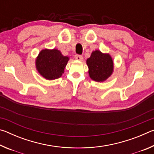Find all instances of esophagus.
Masks as SVG:
<instances>
[{"label": "esophagus", "instance_id": "34e87169", "mask_svg": "<svg viewBox=\"0 0 154 154\" xmlns=\"http://www.w3.org/2000/svg\"><path fill=\"white\" fill-rule=\"evenodd\" d=\"M75 58L77 60H79V61H82L83 60V56H81V55H78V54H77V55L75 56Z\"/></svg>", "mask_w": 154, "mask_h": 154}]
</instances>
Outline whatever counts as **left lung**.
<instances>
[{
	"instance_id": "1",
	"label": "left lung",
	"mask_w": 154,
	"mask_h": 154,
	"mask_svg": "<svg viewBox=\"0 0 154 154\" xmlns=\"http://www.w3.org/2000/svg\"><path fill=\"white\" fill-rule=\"evenodd\" d=\"M86 63L89 69L91 79L98 82L107 79L113 71V62L109 54H103L99 50L94 51Z\"/></svg>"
}]
</instances>
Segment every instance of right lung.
Instances as JSON below:
<instances>
[{
	"mask_svg": "<svg viewBox=\"0 0 154 154\" xmlns=\"http://www.w3.org/2000/svg\"><path fill=\"white\" fill-rule=\"evenodd\" d=\"M69 60V57L64 56L58 49H43L36 59V68L41 76L54 80L64 73Z\"/></svg>",
	"mask_w": 154,
	"mask_h": 154,
	"instance_id": "right-lung-1",
	"label": "right lung"
}]
</instances>
